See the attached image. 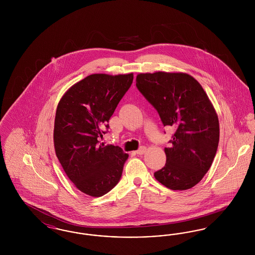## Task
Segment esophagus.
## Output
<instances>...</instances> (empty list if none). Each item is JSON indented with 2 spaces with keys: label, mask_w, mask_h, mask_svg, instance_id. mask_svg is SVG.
Wrapping results in <instances>:
<instances>
[{
  "label": "esophagus",
  "mask_w": 255,
  "mask_h": 255,
  "mask_svg": "<svg viewBox=\"0 0 255 255\" xmlns=\"http://www.w3.org/2000/svg\"><path fill=\"white\" fill-rule=\"evenodd\" d=\"M145 146H141L138 150H136V151H135V154H137V155H142V154H144V153H145Z\"/></svg>",
  "instance_id": "34e87169"
}]
</instances>
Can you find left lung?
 <instances>
[{
  "label": "left lung",
  "mask_w": 255,
  "mask_h": 255,
  "mask_svg": "<svg viewBox=\"0 0 255 255\" xmlns=\"http://www.w3.org/2000/svg\"><path fill=\"white\" fill-rule=\"evenodd\" d=\"M135 83L163 126L176 129L164 149L166 163L155 178L172 190L193 187L210 168L218 148V117L206 92L187 73H140Z\"/></svg>",
  "instance_id": "left-lung-1"
}]
</instances>
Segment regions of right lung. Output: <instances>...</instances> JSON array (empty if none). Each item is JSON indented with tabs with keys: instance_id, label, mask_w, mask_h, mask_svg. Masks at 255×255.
Segmentation results:
<instances>
[{
	"instance_id": "right-lung-1",
	"label": "right lung",
	"mask_w": 255,
	"mask_h": 255,
	"mask_svg": "<svg viewBox=\"0 0 255 255\" xmlns=\"http://www.w3.org/2000/svg\"><path fill=\"white\" fill-rule=\"evenodd\" d=\"M133 73H96L70 88L56 110L53 140L56 156L69 179L83 193L101 197L122 178L128 154L99 144L118 104L133 83Z\"/></svg>"
}]
</instances>
